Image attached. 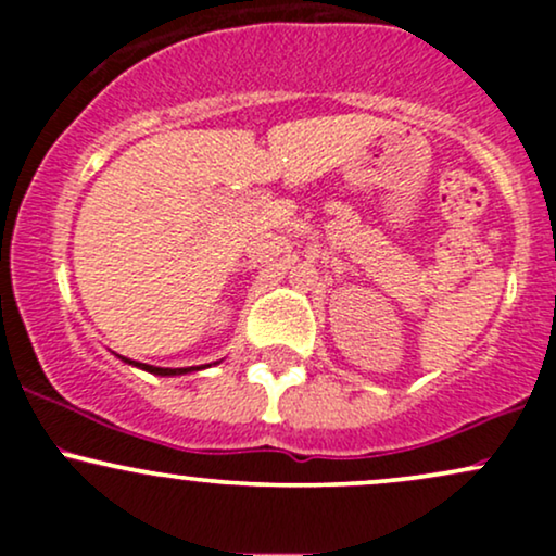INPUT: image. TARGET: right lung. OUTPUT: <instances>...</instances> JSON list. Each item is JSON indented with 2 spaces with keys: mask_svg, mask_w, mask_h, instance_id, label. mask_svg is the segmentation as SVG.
Segmentation results:
<instances>
[{
  "mask_svg": "<svg viewBox=\"0 0 556 556\" xmlns=\"http://www.w3.org/2000/svg\"><path fill=\"white\" fill-rule=\"evenodd\" d=\"M119 358H123V355H119ZM127 366H136V368H143V371H149V374H154V376H182V374H193V371H201V368H208V366H201V368H195V366H190V368H159V366H149V363H136V361H127V358H123Z\"/></svg>",
  "mask_w": 556,
  "mask_h": 556,
  "instance_id": "right-lung-1",
  "label": "right lung"
}]
</instances>
